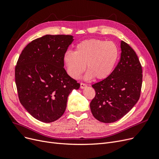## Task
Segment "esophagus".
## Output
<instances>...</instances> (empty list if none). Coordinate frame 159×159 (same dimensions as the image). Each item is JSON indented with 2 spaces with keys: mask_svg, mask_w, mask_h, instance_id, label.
I'll use <instances>...</instances> for the list:
<instances>
[{
  "mask_svg": "<svg viewBox=\"0 0 159 159\" xmlns=\"http://www.w3.org/2000/svg\"><path fill=\"white\" fill-rule=\"evenodd\" d=\"M86 87H87V85H86L85 84H84V83H81L80 84V88H81V89H84Z\"/></svg>",
  "mask_w": 159,
  "mask_h": 159,
  "instance_id": "esophagus-1",
  "label": "esophagus"
}]
</instances>
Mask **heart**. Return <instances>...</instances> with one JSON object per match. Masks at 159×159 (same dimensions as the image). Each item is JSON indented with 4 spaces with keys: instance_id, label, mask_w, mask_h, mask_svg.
<instances>
[{
    "instance_id": "obj_1",
    "label": "heart",
    "mask_w": 159,
    "mask_h": 159,
    "mask_svg": "<svg viewBox=\"0 0 159 159\" xmlns=\"http://www.w3.org/2000/svg\"><path fill=\"white\" fill-rule=\"evenodd\" d=\"M119 56L118 47L114 42L90 39L77 44L75 52H66L63 61L67 73L72 78L78 79L86 65V79L103 80L112 73Z\"/></svg>"
}]
</instances>
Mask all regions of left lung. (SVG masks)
<instances>
[{
	"mask_svg": "<svg viewBox=\"0 0 159 159\" xmlns=\"http://www.w3.org/2000/svg\"><path fill=\"white\" fill-rule=\"evenodd\" d=\"M121 58L107 78L92 85L95 96L90 103L93 117L113 123L125 116L140 98L142 66L135 52L121 41Z\"/></svg>",
	"mask_w": 159,
	"mask_h": 159,
	"instance_id": "8db88e82",
	"label": "left lung"
}]
</instances>
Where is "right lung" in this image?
I'll list each match as a JSON object with an SVG mask.
<instances>
[{"instance_id": "right-lung-1", "label": "right lung", "mask_w": 159, "mask_h": 159, "mask_svg": "<svg viewBox=\"0 0 159 159\" xmlns=\"http://www.w3.org/2000/svg\"><path fill=\"white\" fill-rule=\"evenodd\" d=\"M71 35H46L22 50L15 67L18 98L32 117L44 123L60 118L69 94L80 84L64 68L63 57L74 41Z\"/></svg>"}]
</instances>
